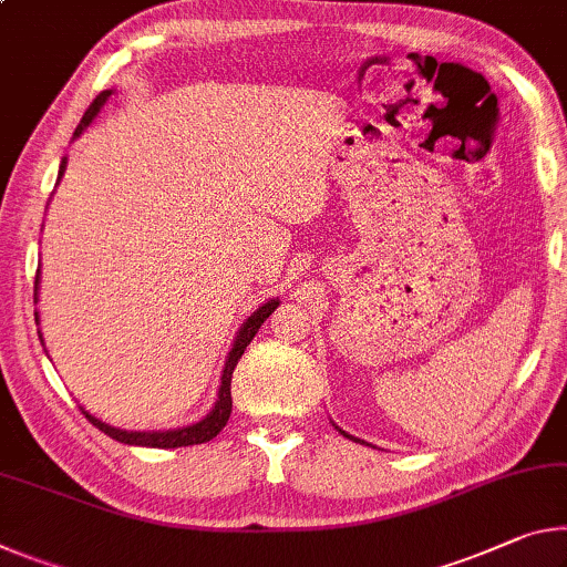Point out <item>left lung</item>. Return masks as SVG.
<instances>
[{
  "label": "left lung",
  "mask_w": 567,
  "mask_h": 567,
  "mask_svg": "<svg viewBox=\"0 0 567 567\" xmlns=\"http://www.w3.org/2000/svg\"><path fill=\"white\" fill-rule=\"evenodd\" d=\"M343 434H346V431H343ZM346 436H348V434H346Z\"/></svg>",
  "instance_id": "left-lung-1"
}]
</instances>
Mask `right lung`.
<instances>
[{
	"mask_svg": "<svg viewBox=\"0 0 567 567\" xmlns=\"http://www.w3.org/2000/svg\"><path fill=\"white\" fill-rule=\"evenodd\" d=\"M111 97V90H103L101 95L95 97L93 103H90V107L83 115V121H80V125L75 128V138L83 133L90 123H93V118L97 115V111H101L103 103ZM62 171H65V161L60 164V176ZM34 285H38V280H34ZM34 295H38V287H34ZM277 300H269L265 302L262 308H259L255 316H251L245 326L239 328V336L235 340V348L229 350L227 355V363H224V373H221V385H219V399L217 403H214V409L206 413V419H202L199 424H192V426H184V429H174V431H123V429H115V426H107L105 421L95 419L93 413H85V419L93 424L95 429H101L103 434H107L111 439H115V442L121 444H133V446H154V449H176V446H192V444H204V442H212L214 436L219 434V431L227 426L229 421V413H231V373H235V368L239 363L241 353H245V348L251 343V338L257 336V330L262 328V322L272 316L275 308H277Z\"/></svg>",
	"mask_w": 567,
	"mask_h": 567,
	"instance_id": "obj_1",
	"label": "right lung"
}]
</instances>
